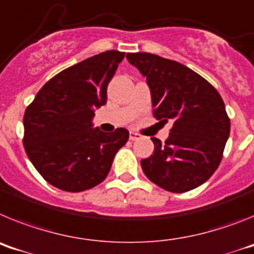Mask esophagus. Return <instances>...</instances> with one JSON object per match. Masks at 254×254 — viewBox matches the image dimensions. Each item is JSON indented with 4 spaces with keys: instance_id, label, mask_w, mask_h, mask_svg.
<instances>
[{
    "instance_id": "34e87169",
    "label": "esophagus",
    "mask_w": 254,
    "mask_h": 254,
    "mask_svg": "<svg viewBox=\"0 0 254 254\" xmlns=\"http://www.w3.org/2000/svg\"><path fill=\"white\" fill-rule=\"evenodd\" d=\"M138 138H141V134L140 133H137V132H133V131L129 132V140H131V141H136V140H138Z\"/></svg>"
}]
</instances>
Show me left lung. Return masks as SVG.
Returning <instances> with one entry per match:
<instances>
[{
  "label": "left lung",
  "mask_w": 254,
  "mask_h": 254,
  "mask_svg": "<svg viewBox=\"0 0 254 254\" xmlns=\"http://www.w3.org/2000/svg\"><path fill=\"white\" fill-rule=\"evenodd\" d=\"M126 58L146 77L156 120L173 121L165 142L152 137L154 152L141 160L147 178L182 193L205 183L219 167L230 133V120L217 90L177 61L151 53Z\"/></svg>",
  "instance_id": "left-lung-1"
}]
</instances>
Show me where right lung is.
Masks as SVG:
<instances>
[{
    "instance_id": "right-lung-1",
    "label": "right lung",
    "mask_w": 254,
    "mask_h": 254,
    "mask_svg": "<svg viewBox=\"0 0 254 254\" xmlns=\"http://www.w3.org/2000/svg\"><path fill=\"white\" fill-rule=\"evenodd\" d=\"M125 52L107 51L51 78L24 116V147L48 182L66 192L90 190L105 179L126 128H94L95 109L107 103V87Z\"/></svg>"
}]
</instances>
